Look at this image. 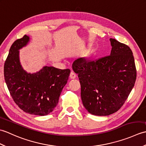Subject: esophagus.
Wrapping results in <instances>:
<instances>
[{
    "label": "esophagus",
    "mask_w": 146,
    "mask_h": 146,
    "mask_svg": "<svg viewBox=\"0 0 146 146\" xmlns=\"http://www.w3.org/2000/svg\"><path fill=\"white\" fill-rule=\"evenodd\" d=\"M70 78H71V79H75L76 77V74L74 72V71H71V73H70Z\"/></svg>",
    "instance_id": "esophagus-1"
}]
</instances>
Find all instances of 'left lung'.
<instances>
[{
    "label": "left lung",
    "instance_id": "8db88e82",
    "mask_svg": "<svg viewBox=\"0 0 146 146\" xmlns=\"http://www.w3.org/2000/svg\"><path fill=\"white\" fill-rule=\"evenodd\" d=\"M108 56L92 61L79 58L73 63L81 85L83 106L90 113L107 116L119 110L134 87L136 68L128 46L110 39Z\"/></svg>",
    "mask_w": 146,
    "mask_h": 146
}]
</instances>
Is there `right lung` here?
Wrapping results in <instances>:
<instances>
[{
    "mask_svg": "<svg viewBox=\"0 0 146 146\" xmlns=\"http://www.w3.org/2000/svg\"><path fill=\"white\" fill-rule=\"evenodd\" d=\"M29 42L30 37L24 35L12 44L4 64V78L19 107L27 113L44 116L58 105L70 70L44 66L35 73L27 72L22 66L19 50Z\"/></svg>",
    "mask_w": 146,
    "mask_h": 146,
    "instance_id": "obj_1",
    "label": "right lung"
}]
</instances>
